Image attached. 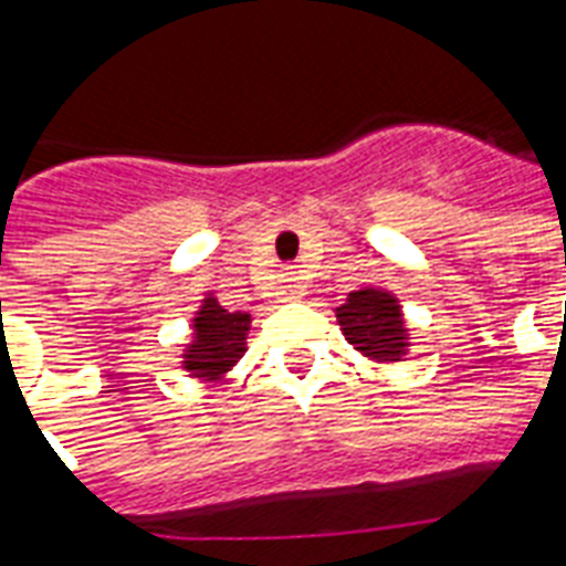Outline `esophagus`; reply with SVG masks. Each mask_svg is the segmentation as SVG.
<instances>
[{"instance_id":"esophagus-1","label":"esophagus","mask_w":566,"mask_h":566,"mask_svg":"<svg viewBox=\"0 0 566 566\" xmlns=\"http://www.w3.org/2000/svg\"><path fill=\"white\" fill-rule=\"evenodd\" d=\"M275 296L282 302H300L305 296V284L296 273H282V282H279V291Z\"/></svg>"}]
</instances>
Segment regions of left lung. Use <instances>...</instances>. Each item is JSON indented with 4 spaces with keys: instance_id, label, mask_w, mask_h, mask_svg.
Instances as JSON below:
<instances>
[{
    "instance_id": "1",
    "label": "left lung",
    "mask_w": 566,
    "mask_h": 566,
    "mask_svg": "<svg viewBox=\"0 0 566 566\" xmlns=\"http://www.w3.org/2000/svg\"><path fill=\"white\" fill-rule=\"evenodd\" d=\"M335 317L346 340L367 361H405L408 346H411V332L405 326L402 305L396 300V293L367 284L361 291L349 293L344 305H337Z\"/></svg>"
}]
</instances>
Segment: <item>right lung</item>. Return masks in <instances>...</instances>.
Returning <instances> with one entry per match:
<instances>
[{
    "label": "right lung",
    "instance_id": "obj_1",
    "mask_svg": "<svg viewBox=\"0 0 566 566\" xmlns=\"http://www.w3.org/2000/svg\"><path fill=\"white\" fill-rule=\"evenodd\" d=\"M252 314L226 311L211 291L190 319V340L181 349V370L199 381H220L247 353Z\"/></svg>",
    "mask_w": 566,
    "mask_h": 566
}]
</instances>
